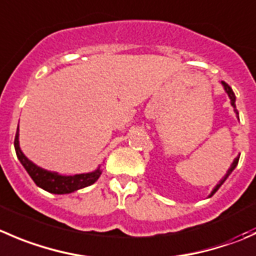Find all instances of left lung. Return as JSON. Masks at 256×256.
Instances as JSON below:
<instances>
[{
	"label": "left lung",
	"instance_id": "1",
	"mask_svg": "<svg viewBox=\"0 0 256 256\" xmlns=\"http://www.w3.org/2000/svg\"><path fill=\"white\" fill-rule=\"evenodd\" d=\"M222 88H224L225 92H226V94H228V96H229V98H230V104H232V108H234V111H235V114H236L238 118H239V112H238V110H236V105H235V101H236V98H235V94H234V91H232V88H230V86L228 85L226 82H224V81H222ZM239 158H240V155H238L236 158H234V161H232V165H230V168H228V171H226V174H225V176H224V178H222V180H220L219 182L216 184V186H215V188H212V192H210L209 198H212V195H214L215 192H216V191L219 190V188H220V186H222V184L225 182V180H226V178H229V175H230V174H232V171H234V168H236L238 162H239Z\"/></svg>",
	"mask_w": 256,
	"mask_h": 256
}]
</instances>
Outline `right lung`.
I'll return each mask as SVG.
<instances>
[{
  "mask_svg": "<svg viewBox=\"0 0 256 256\" xmlns=\"http://www.w3.org/2000/svg\"><path fill=\"white\" fill-rule=\"evenodd\" d=\"M18 138L20 132L18 128H17L16 138H14V150H16V155L18 158L20 162L22 164L27 174L31 176L34 182L38 188H44V191H48L51 194H71L74 191H78L80 188H86V186L92 185L102 174L101 165H98V168L91 171V172L76 174V175H61V174L54 172V171L44 170V168H40V166H37L36 164H34L26 158V155L22 152L21 148H20Z\"/></svg>",
  "mask_w": 256,
  "mask_h": 256,
  "instance_id": "obj_1",
  "label": "right lung"
}]
</instances>
